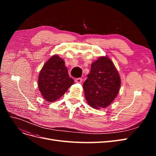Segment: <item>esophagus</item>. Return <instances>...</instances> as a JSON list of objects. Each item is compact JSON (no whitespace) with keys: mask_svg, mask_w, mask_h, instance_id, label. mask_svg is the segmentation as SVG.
Here are the masks:
<instances>
[{"mask_svg":"<svg viewBox=\"0 0 156 156\" xmlns=\"http://www.w3.org/2000/svg\"><path fill=\"white\" fill-rule=\"evenodd\" d=\"M83 81V79L82 78H77L75 79V82L77 83H81Z\"/></svg>","mask_w":156,"mask_h":156,"instance_id":"34e87169","label":"esophagus"}]
</instances>
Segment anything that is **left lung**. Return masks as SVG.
<instances>
[{
	"label": "left lung",
	"mask_w": 156,
	"mask_h": 156,
	"mask_svg": "<svg viewBox=\"0 0 156 156\" xmlns=\"http://www.w3.org/2000/svg\"><path fill=\"white\" fill-rule=\"evenodd\" d=\"M120 84L119 73L111 60L101 56L92 64L90 73L83 83L88 105L97 109L107 107L117 96Z\"/></svg>",
	"instance_id": "left-lung-1"
}]
</instances>
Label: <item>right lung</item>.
<instances>
[{"label":"right lung","instance_id":"obj_1","mask_svg":"<svg viewBox=\"0 0 156 156\" xmlns=\"http://www.w3.org/2000/svg\"><path fill=\"white\" fill-rule=\"evenodd\" d=\"M73 84V79L69 77L64 60L58 55L51 56L39 74V90L41 96L49 102L58 100Z\"/></svg>","mask_w":156,"mask_h":156}]
</instances>
